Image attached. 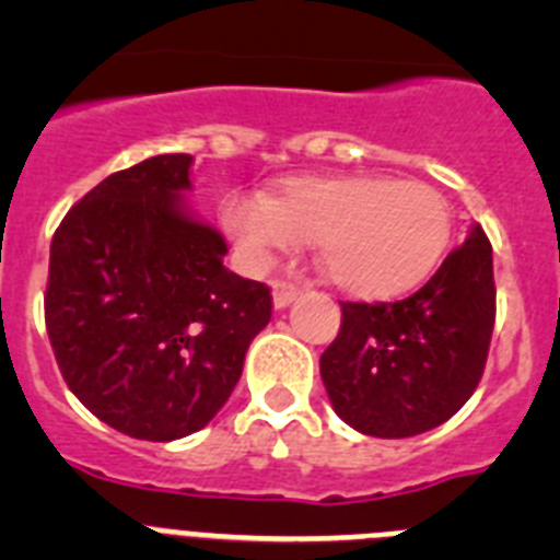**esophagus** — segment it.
Listing matches in <instances>:
<instances>
[{
	"label": "esophagus",
	"mask_w": 560,
	"mask_h": 560,
	"mask_svg": "<svg viewBox=\"0 0 560 560\" xmlns=\"http://www.w3.org/2000/svg\"><path fill=\"white\" fill-rule=\"evenodd\" d=\"M296 296H300V285L289 283V280H275V283H271V300H275L277 311L289 308Z\"/></svg>",
	"instance_id": "34e87169"
}]
</instances>
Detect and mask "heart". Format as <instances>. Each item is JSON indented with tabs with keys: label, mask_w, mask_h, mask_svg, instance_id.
<instances>
[{
	"label": "heart",
	"mask_w": 560,
	"mask_h": 560,
	"mask_svg": "<svg viewBox=\"0 0 560 560\" xmlns=\"http://www.w3.org/2000/svg\"><path fill=\"white\" fill-rule=\"evenodd\" d=\"M221 215L252 264L314 241L325 275L361 300L423 283L452 241V207L427 182L389 176H294L269 199L232 192Z\"/></svg>",
	"instance_id": "b5f03b06"
}]
</instances>
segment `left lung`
Wrapping results in <instances>:
<instances>
[{
    "mask_svg": "<svg viewBox=\"0 0 560 560\" xmlns=\"http://www.w3.org/2000/svg\"><path fill=\"white\" fill-rule=\"evenodd\" d=\"M497 319L493 252L482 226L398 303H341V328L319 359L348 427L412 438L446 423L482 378Z\"/></svg>",
    "mask_w": 560,
    "mask_h": 560,
    "instance_id": "obj_1",
    "label": "left lung"
}]
</instances>
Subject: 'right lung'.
I'll use <instances>...</instances> for the list:
<instances>
[{
  "label": "right lung",
  "instance_id": "add662e5",
  "mask_svg": "<svg viewBox=\"0 0 560 560\" xmlns=\"http://www.w3.org/2000/svg\"><path fill=\"white\" fill-rule=\"evenodd\" d=\"M190 153L117 171L63 215L44 319L58 370L89 412L137 440L199 432L269 325V285L224 266L226 241L185 201Z\"/></svg>",
  "mask_w": 560,
  "mask_h": 560
}]
</instances>
